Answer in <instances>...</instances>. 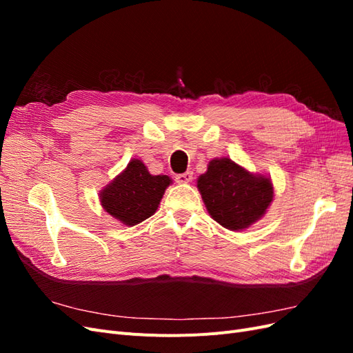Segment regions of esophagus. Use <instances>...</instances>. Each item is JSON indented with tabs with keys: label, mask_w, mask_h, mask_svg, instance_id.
I'll use <instances>...</instances> for the list:
<instances>
[{
	"label": "esophagus",
	"mask_w": 353,
	"mask_h": 353,
	"mask_svg": "<svg viewBox=\"0 0 353 353\" xmlns=\"http://www.w3.org/2000/svg\"><path fill=\"white\" fill-rule=\"evenodd\" d=\"M175 179H176V183H179V184H187V183H190L191 179H193V172L187 170V172H184V174L176 175Z\"/></svg>",
	"instance_id": "obj_1"
}]
</instances>
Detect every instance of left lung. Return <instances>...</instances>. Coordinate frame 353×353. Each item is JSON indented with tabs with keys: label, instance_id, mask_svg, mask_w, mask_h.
<instances>
[{
	"label": "left lung",
	"instance_id": "obj_1",
	"mask_svg": "<svg viewBox=\"0 0 353 353\" xmlns=\"http://www.w3.org/2000/svg\"><path fill=\"white\" fill-rule=\"evenodd\" d=\"M197 188L210 216L231 231L249 228L261 219L274 197L270 178L253 175L228 157L210 160Z\"/></svg>",
	"mask_w": 353,
	"mask_h": 353
}]
</instances>
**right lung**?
<instances>
[{
	"label": "right lung",
	"mask_w": 353,
	"mask_h": 353,
	"mask_svg": "<svg viewBox=\"0 0 353 353\" xmlns=\"http://www.w3.org/2000/svg\"><path fill=\"white\" fill-rule=\"evenodd\" d=\"M170 183L168 175H152L141 160L132 159L100 193L101 206L125 225H137L157 210Z\"/></svg>",
	"instance_id": "add662e5"
}]
</instances>
